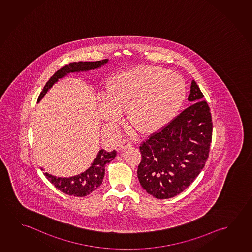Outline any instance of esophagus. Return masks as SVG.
Listing matches in <instances>:
<instances>
[{
	"instance_id": "obj_1",
	"label": "esophagus",
	"mask_w": 252,
	"mask_h": 252,
	"mask_svg": "<svg viewBox=\"0 0 252 252\" xmlns=\"http://www.w3.org/2000/svg\"><path fill=\"white\" fill-rule=\"evenodd\" d=\"M132 142L128 139H124L123 141H121L120 144H119V149L121 151H125L128 148L132 147Z\"/></svg>"
}]
</instances>
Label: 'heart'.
<instances>
[{
	"mask_svg": "<svg viewBox=\"0 0 252 252\" xmlns=\"http://www.w3.org/2000/svg\"><path fill=\"white\" fill-rule=\"evenodd\" d=\"M187 88L178 74L159 66L142 65L117 73L109 81L100 112L106 121L119 123L123 112L143 133H155L175 117L184 103Z\"/></svg>",
	"mask_w": 252,
	"mask_h": 252,
	"instance_id": "1",
	"label": "heart"
}]
</instances>
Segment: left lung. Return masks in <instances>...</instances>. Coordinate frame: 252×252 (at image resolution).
<instances>
[{
	"label": "left lung",
	"instance_id": "obj_1",
	"mask_svg": "<svg viewBox=\"0 0 252 252\" xmlns=\"http://www.w3.org/2000/svg\"><path fill=\"white\" fill-rule=\"evenodd\" d=\"M192 80V105L140 146V184L157 199H170L192 184L205 166L212 141L211 113Z\"/></svg>",
	"mask_w": 252,
	"mask_h": 252
}]
</instances>
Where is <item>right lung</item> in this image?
Wrapping results in <instances>:
<instances>
[{
  "mask_svg": "<svg viewBox=\"0 0 252 252\" xmlns=\"http://www.w3.org/2000/svg\"><path fill=\"white\" fill-rule=\"evenodd\" d=\"M108 62V60H102L100 61H85V62H73L71 64L64 65V67L58 70L50 80L46 82L40 95L37 99L39 102L45 94L48 92L49 89L53 85L59 81L60 79L66 76L68 73L74 72H88L90 70H94L103 66ZM116 156V152L114 150L112 152H107L104 149H101L98 152L95 159L94 160L90 167L85 172H81L78 175L72 176L69 178H61L56 176L49 174L48 172H44V174L52 184L55 186L60 191L68 195L75 196V197H84L90 194L102 183L104 174H105V164L111 162ZM42 171L44 169L41 168Z\"/></svg>",
  "mask_w": 252,
  "mask_h": 252,
  "instance_id": "obj_1",
  "label": "right lung"
}]
</instances>
